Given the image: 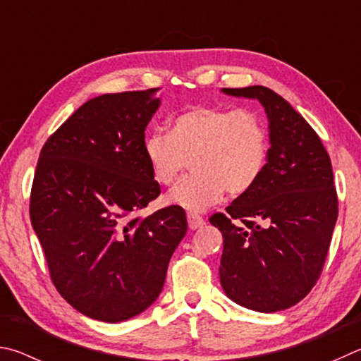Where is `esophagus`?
<instances>
[{
	"mask_svg": "<svg viewBox=\"0 0 361 361\" xmlns=\"http://www.w3.org/2000/svg\"><path fill=\"white\" fill-rule=\"evenodd\" d=\"M187 220H188V228L197 230L200 226L204 225V219L198 216L197 212H187Z\"/></svg>",
	"mask_w": 361,
	"mask_h": 361,
	"instance_id": "34e87169",
	"label": "esophagus"
}]
</instances>
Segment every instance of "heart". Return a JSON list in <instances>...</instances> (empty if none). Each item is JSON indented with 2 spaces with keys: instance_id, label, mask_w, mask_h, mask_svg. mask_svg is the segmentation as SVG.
<instances>
[{
  "instance_id": "1",
  "label": "heart",
  "mask_w": 361,
  "mask_h": 361,
  "mask_svg": "<svg viewBox=\"0 0 361 361\" xmlns=\"http://www.w3.org/2000/svg\"><path fill=\"white\" fill-rule=\"evenodd\" d=\"M144 152L154 179L173 185L192 164V174L174 187L168 203L203 211L224 197L247 193L269 160V131L252 109L193 106L171 120L168 133H152Z\"/></svg>"
}]
</instances>
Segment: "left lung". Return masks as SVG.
<instances>
[{
	"mask_svg": "<svg viewBox=\"0 0 361 361\" xmlns=\"http://www.w3.org/2000/svg\"><path fill=\"white\" fill-rule=\"evenodd\" d=\"M224 92L264 106L271 147L255 187L209 219L224 236L220 283L238 305L282 311L305 298L324 269L338 219L331 160L312 126L273 90Z\"/></svg>",
	"mask_w": 361,
	"mask_h": 361,
	"instance_id": "obj_1",
	"label": "left lung"
}]
</instances>
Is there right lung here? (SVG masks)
<instances>
[{
    "mask_svg": "<svg viewBox=\"0 0 361 361\" xmlns=\"http://www.w3.org/2000/svg\"><path fill=\"white\" fill-rule=\"evenodd\" d=\"M154 92L82 104L42 145L31 185V225L55 288L87 317L111 324L157 300L187 233L180 206L137 214L161 192L144 152L160 104Z\"/></svg>",
    "mask_w": 361,
    "mask_h": 361,
    "instance_id": "obj_1",
    "label": "right lung"
}]
</instances>
